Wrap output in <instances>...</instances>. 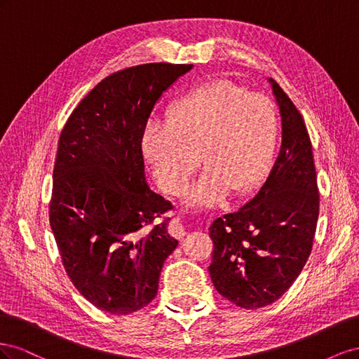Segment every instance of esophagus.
I'll list each match as a JSON object with an SVG mask.
<instances>
[{
	"label": "esophagus",
	"mask_w": 359,
	"mask_h": 359,
	"mask_svg": "<svg viewBox=\"0 0 359 359\" xmlns=\"http://www.w3.org/2000/svg\"><path fill=\"white\" fill-rule=\"evenodd\" d=\"M168 229H169V233L175 238H182L184 235H186V229H184V224L180 220V217H173L169 223Z\"/></svg>",
	"instance_id": "obj_1"
}]
</instances>
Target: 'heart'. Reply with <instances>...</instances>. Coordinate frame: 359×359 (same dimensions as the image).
Listing matches in <instances>:
<instances>
[{"label": "heart", "mask_w": 359, "mask_h": 359, "mask_svg": "<svg viewBox=\"0 0 359 359\" xmlns=\"http://www.w3.org/2000/svg\"><path fill=\"white\" fill-rule=\"evenodd\" d=\"M277 144V112L268 97L229 81H212L181 95L166 124H148L140 149L157 186L181 194L206 166L189 202L212 206L232 191L248 196L265 180Z\"/></svg>", "instance_id": "b5f03b06"}]
</instances>
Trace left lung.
<instances>
[{
	"mask_svg": "<svg viewBox=\"0 0 359 359\" xmlns=\"http://www.w3.org/2000/svg\"><path fill=\"white\" fill-rule=\"evenodd\" d=\"M281 115V145L266 180L236 212L211 227L208 266L214 287L235 306L255 310L292 286L311 253L319 190L306 123L280 85L269 79Z\"/></svg>",
	"mask_w": 359,
	"mask_h": 359,
	"instance_id": "8db88e82",
	"label": "left lung"
}]
</instances>
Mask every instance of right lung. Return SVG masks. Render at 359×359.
I'll list each match as a JSON object with an SVG mask.
<instances>
[{
  "instance_id": "right-lung-1",
  "label": "right lung",
  "mask_w": 359,
  "mask_h": 359,
  "mask_svg": "<svg viewBox=\"0 0 359 359\" xmlns=\"http://www.w3.org/2000/svg\"><path fill=\"white\" fill-rule=\"evenodd\" d=\"M191 67L151 62L107 76L61 132L49 223L72 283L102 311L128 314L153 301L178 245L169 219L157 220L173 206L148 187L140 137L161 94Z\"/></svg>"
}]
</instances>
